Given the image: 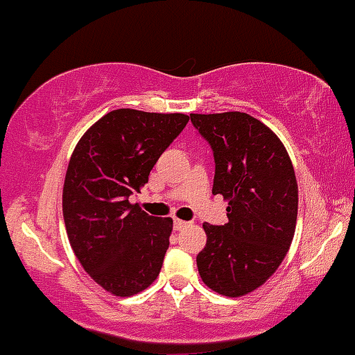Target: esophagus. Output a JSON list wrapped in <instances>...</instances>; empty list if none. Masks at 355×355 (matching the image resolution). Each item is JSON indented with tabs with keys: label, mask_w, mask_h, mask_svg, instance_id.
Instances as JSON below:
<instances>
[{
	"label": "esophagus",
	"mask_w": 355,
	"mask_h": 355,
	"mask_svg": "<svg viewBox=\"0 0 355 355\" xmlns=\"http://www.w3.org/2000/svg\"><path fill=\"white\" fill-rule=\"evenodd\" d=\"M190 222H185V220H180V219H175L173 220V227L175 231H182L184 227H189Z\"/></svg>",
	"instance_id": "obj_1"
}]
</instances>
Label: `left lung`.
Listing matches in <instances>:
<instances>
[{
    "instance_id": "obj_1",
    "label": "left lung",
    "mask_w": 355,
    "mask_h": 355,
    "mask_svg": "<svg viewBox=\"0 0 355 355\" xmlns=\"http://www.w3.org/2000/svg\"><path fill=\"white\" fill-rule=\"evenodd\" d=\"M212 148V193L227 205V222H205L207 244L197 254L202 282L224 297L256 290L285 259L298 214V185L285 146L246 112L190 114Z\"/></svg>"
}]
</instances>
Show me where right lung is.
I'll use <instances>...</instances> for the list:
<instances>
[{"mask_svg": "<svg viewBox=\"0 0 355 355\" xmlns=\"http://www.w3.org/2000/svg\"><path fill=\"white\" fill-rule=\"evenodd\" d=\"M187 123L180 112L116 109L85 131L70 157L62 193L70 246L116 297L139 293L162 270L173 220L148 216L130 197Z\"/></svg>", "mask_w": 355, "mask_h": 355, "instance_id": "obj_1", "label": "right lung"}]
</instances>
